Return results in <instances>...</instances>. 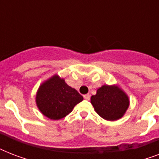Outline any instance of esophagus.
Masks as SVG:
<instances>
[{"instance_id":"obj_1","label":"esophagus","mask_w":159,"mask_h":159,"mask_svg":"<svg viewBox=\"0 0 159 159\" xmlns=\"http://www.w3.org/2000/svg\"><path fill=\"white\" fill-rule=\"evenodd\" d=\"M83 97H84V99H86V100H90V95L89 94L84 95V96H83Z\"/></svg>"}]
</instances>
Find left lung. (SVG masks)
Segmentation results:
<instances>
[{
    "label": "left lung",
    "mask_w": 159,
    "mask_h": 159,
    "mask_svg": "<svg viewBox=\"0 0 159 159\" xmlns=\"http://www.w3.org/2000/svg\"><path fill=\"white\" fill-rule=\"evenodd\" d=\"M91 103L98 115L109 121L122 118L129 106L128 95L118 85H103L91 97Z\"/></svg>",
    "instance_id": "obj_1"
}]
</instances>
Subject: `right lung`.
<instances>
[{"label": "right lung", "instance_id": "right-lung-1", "mask_svg": "<svg viewBox=\"0 0 159 159\" xmlns=\"http://www.w3.org/2000/svg\"><path fill=\"white\" fill-rule=\"evenodd\" d=\"M83 100L77 91L66 83L57 74L42 82L36 92L37 107L43 116L57 120L71 113L74 106Z\"/></svg>", "mask_w": 159, "mask_h": 159}]
</instances>
